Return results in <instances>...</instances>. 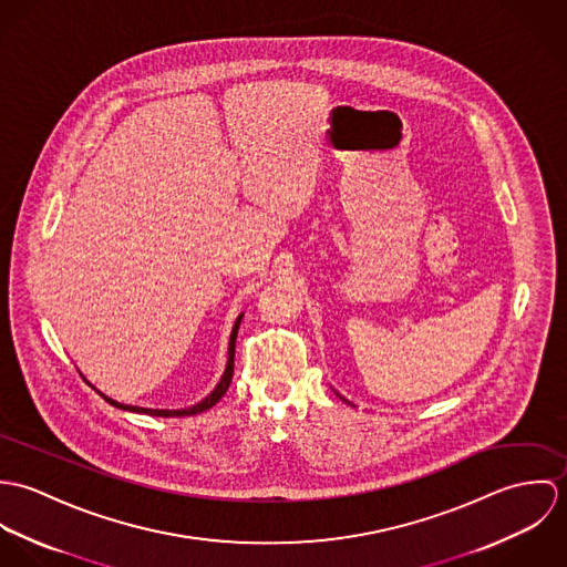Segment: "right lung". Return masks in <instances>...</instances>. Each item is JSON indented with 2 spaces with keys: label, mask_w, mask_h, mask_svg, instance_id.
Masks as SVG:
<instances>
[{
  "label": "right lung",
  "mask_w": 567,
  "mask_h": 567,
  "mask_svg": "<svg viewBox=\"0 0 567 567\" xmlns=\"http://www.w3.org/2000/svg\"><path fill=\"white\" fill-rule=\"evenodd\" d=\"M240 321H243V317H238V321L234 324V331H231V338H229V360H227V369H225V375H223L220 384L214 389V393H209L203 402H198L196 405L181 408V410H157V408H140V405L120 404V402L106 398L104 393H100V391H97L95 386H91L89 382H86V384H89L91 389H95V393H100V398H102L104 402H109V404L115 405V408H120V410H128V412H144V414H151V416H189V414L205 412V410H209L212 405H216L223 400V395L227 393V389H229V384H231V380H234V355H236V338H238ZM82 380H84V378H82Z\"/></svg>",
  "instance_id": "add662e5"
}]
</instances>
